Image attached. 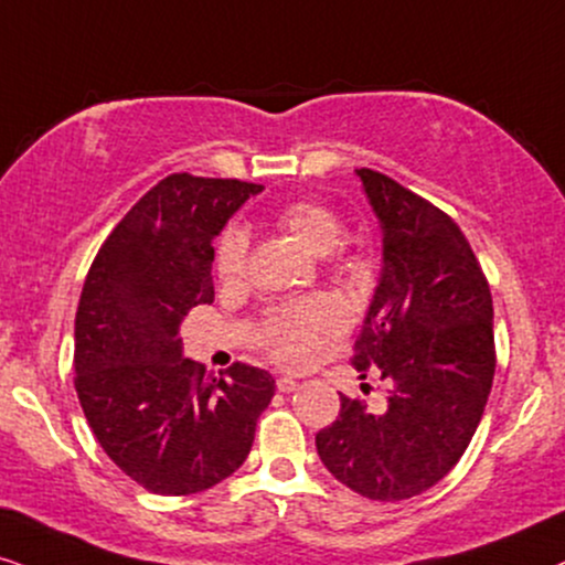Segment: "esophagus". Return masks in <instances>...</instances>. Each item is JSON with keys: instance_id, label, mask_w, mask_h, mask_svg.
I'll return each mask as SVG.
<instances>
[{"instance_id": "obj_1", "label": "esophagus", "mask_w": 565, "mask_h": 565, "mask_svg": "<svg viewBox=\"0 0 565 565\" xmlns=\"http://www.w3.org/2000/svg\"><path fill=\"white\" fill-rule=\"evenodd\" d=\"M276 388L281 391V394H291V391L299 388V383L295 381V377H278L276 381Z\"/></svg>"}]
</instances>
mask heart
I'll list each match as a JSON object with an SVG mask.
<instances>
[{"label": "heart", "instance_id": "b5f03b06", "mask_svg": "<svg viewBox=\"0 0 565 565\" xmlns=\"http://www.w3.org/2000/svg\"><path fill=\"white\" fill-rule=\"evenodd\" d=\"M274 226L310 253L326 255L339 245L341 224L339 213L331 205L318 203V200H289L274 213ZM247 234L239 226H226L216 242V276L224 284H237L245 278L247 270ZM339 307L328 299H302V302L278 307L263 328V344L270 354L284 365H305L318 352L320 331L339 323Z\"/></svg>", "mask_w": 565, "mask_h": 565}]
</instances>
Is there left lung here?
I'll return each instance as SVG.
<instances>
[{
	"label": "left lung",
	"instance_id": "8db88e82",
	"mask_svg": "<svg viewBox=\"0 0 565 565\" xmlns=\"http://www.w3.org/2000/svg\"><path fill=\"white\" fill-rule=\"evenodd\" d=\"M356 177L381 224L383 268L352 365L385 381L388 398L370 409L341 396L316 446L347 488L404 501L451 472L480 425L495 375L492 297L451 216L381 171Z\"/></svg>",
	"mask_w": 565,
	"mask_h": 565
}]
</instances>
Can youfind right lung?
<instances>
[{"label":"right lung","instance_id":"add662e5","mask_svg":"<svg viewBox=\"0 0 565 565\" xmlns=\"http://www.w3.org/2000/svg\"><path fill=\"white\" fill-rule=\"evenodd\" d=\"M260 184L171 174L98 249L75 316V391L122 472L159 495H192L237 472L276 381L234 365L218 377L182 354L180 326L213 302V237Z\"/></svg>","mask_w":565,"mask_h":565}]
</instances>
